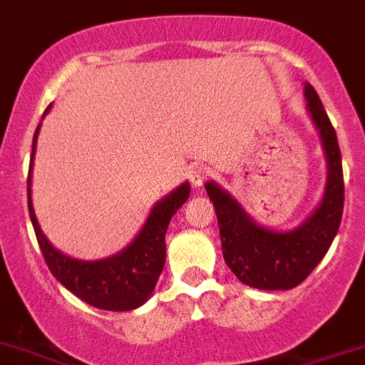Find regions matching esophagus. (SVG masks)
Returning a JSON list of instances; mask_svg holds the SVG:
<instances>
[{
	"label": "esophagus",
	"mask_w": 365,
	"mask_h": 365,
	"mask_svg": "<svg viewBox=\"0 0 365 365\" xmlns=\"http://www.w3.org/2000/svg\"><path fill=\"white\" fill-rule=\"evenodd\" d=\"M208 175H210V172L206 166H193V168L188 172V179H190V182H192L193 188H199V186H202V182H205L206 177Z\"/></svg>",
	"instance_id": "1"
}]
</instances>
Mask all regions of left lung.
Wrapping results in <instances>:
<instances>
[{"label":"left lung","instance_id":"left-lung-1","mask_svg":"<svg viewBox=\"0 0 365 365\" xmlns=\"http://www.w3.org/2000/svg\"><path fill=\"white\" fill-rule=\"evenodd\" d=\"M306 110L320 135L327 177L322 199L293 230H273L248 215L239 200L208 180L205 185L217 213L224 262L237 279L257 289H292L317 267L339 232L344 210L342 157L319 93L304 83Z\"/></svg>","mask_w":365,"mask_h":365}]
</instances>
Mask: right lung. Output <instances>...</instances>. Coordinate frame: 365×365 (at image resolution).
I'll return each instance as SVG.
<instances>
[{"label": "right lung", "mask_w": 365, "mask_h": 365, "mask_svg": "<svg viewBox=\"0 0 365 365\" xmlns=\"http://www.w3.org/2000/svg\"><path fill=\"white\" fill-rule=\"evenodd\" d=\"M50 108L52 105L46 106L43 117L50 112ZM39 128H41V123L36 128L34 139H32L26 190H29L30 220L34 226L46 266L70 293L98 309L132 312L135 307L143 306L152 297L160 272L165 267L166 230L177 210L185 205L190 197V182L186 180L172 190L168 195L157 200L150 210V215L146 217L143 228L121 252L99 260L73 259L50 244L39 226L34 206H32V168H34Z\"/></svg>", "instance_id": "right-lung-1"}]
</instances>
